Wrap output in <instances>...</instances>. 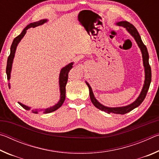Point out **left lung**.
Here are the masks:
<instances>
[{
	"instance_id": "1",
	"label": "left lung",
	"mask_w": 159,
	"mask_h": 159,
	"mask_svg": "<svg viewBox=\"0 0 159 159\" xmlns=\"http://www.w3.org/2000/svg\"><path fill=\"white\" fill-rule=\"evenodd\" d=\"M116 25L123 26L126 29V30L134 38V39L135 40V41L138 44V47L141 50L142 55V61H143V65L144 68V82L143 87L140 94L138 96V98L135 99V101H134L133 103L128 104L127 106L124 107H106L102 104L100 102H99L97 99L95 98L94 95L92 88H91L89 83L87 81H85L86 84H87L88 88H89V94H90V98L91 99V102L94 104V106L97 108L99 109L101 111H104L108 114L110 113H113V114H125L126 113L130 112L132 110L135 109L136 107H138L141 104V103L145 98V97L147 95V91L149 88V85L151 81H152V70H151V67L149 63V53H148L147 48L145 46L144 44L142 42L141 37L139 36L138 30L134 26L131 25L130 23H129L128 21H118L116 23Z\"/></svg>"
}]
</instances>
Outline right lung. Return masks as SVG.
<instances>
[{"label": "right lung", "instance_id": "obj_1", "mask_svg": "<svg viewBox=\"0 0 159 159\" xmlns=\"http://www.w3.org/2000/svg\"><path fill=\"white\" fill-rule=\"evenodd\" d=\"M48 21L47 19H43V20H41L38 21H36V22H33L29 24V25H27L26 27L23 29V31H21V33L18 36H17L15 39L13 40V42L11 45V48H10V56L7 58V66H6V74H7V80L10 81V76H11V71H12V63H13V60H14L15 57V54L16 52V49H17V47L19 44V43L21 41V40L23 39V37L25 36V34L26 33V31L28 30L29 29H30L31 27H36L38 26L42 25L43 24L46 23ZM73 64L74 62H71L69 63L68 65L65 66L63 67L62 69H61L60 73V76H59V85H60V99L59 102L57 104H55V105L52 107H50L49 108L47 109H41L40 110L35 109H32L31 111L34 113V114H38L39 113V111H43L44 114H48V113L55 111L56 110L58 109L60 107H61L62 105L64 100H65L66 98V85L67 83V80H68V74L69 71L72 69L73 67ZM8 85L10 88V83H8ZM20 105L23 107L24 109H25L26 110H30L31 107H28L25 105V104H21V102H18Z\"/></svg>", "mask_w": 159, "mask_h": 159}]
</instances>
